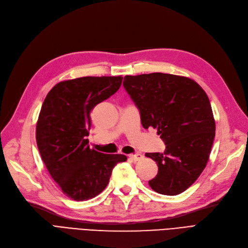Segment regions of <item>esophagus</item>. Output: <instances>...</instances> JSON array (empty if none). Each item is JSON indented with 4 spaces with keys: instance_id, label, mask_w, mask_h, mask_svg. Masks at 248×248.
I'll return each instance as SVG.
<instances>
[{
    "instance_id": "34e87169",
    "label": "esophagus",
    "mask_w": 248,
    "mask_h": 248,
    "mask_svg": "<svg viewBox=\"0 0 248 248\" xmlns=\"http://www.w3.org/2000/svg\"><path fill=\"white\" fill-rule=\"evenodd\" d=\"M128 157H129L131 160H133L134 162H136V161H140V160H142L143 159V156L141 155V154H130V155L129 156H128Z\"/></svg>"
}]
</instances>
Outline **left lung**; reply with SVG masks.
Wrapping results in <instances>:
<instances>
[{
    "instance_id": "obj_1",
    "label": "left lung",
    "mask_w": 248,
    "mask_h": 248,
    "mask_svg": "<svg viewBox=\"0 0 248 248\" xmlns=\"http://www.w3.org/2000/svg\"><path fill=\"white\" fill-rule=\"evenodd\" d=\"M123 86L144 129L156 128L166 144L163 154H146L158 165L150 186L162 195L183 193L205 168L216 136L207 94L190 78L163 73L125 76Z\"/></svg>"
}]
</instances>
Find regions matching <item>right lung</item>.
<instances>
[{
    "mask_svg": "<svg viewBox=\"0 0 248 248\" xmlns=\"http://www.w3.org/2000/svg\"><path fill=\"white\" fill-rule=\"evenodd\" d=\"M123 78L82 77L62 81L43 102L36 140L43 162L63 194L76 201L95 197L108 186L113 168L127 160L88 146L90 113L118 91Z\"/></svg>",
    "mask_w": 248,
    "mask_h": 248,
    "instance_id": "right-lung-1",
    "label": "right lung"
}]
</instances>
